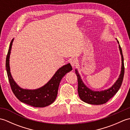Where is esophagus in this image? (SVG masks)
Wrapping results in <instances>:
<instances>
[{"instance_id": "1", "label": "esophagus", "mask_w": 130, "mask_h": 130, "mask_svg": "<svg viewBox=\"0 0 130 130\" xmlns=\"http://www.w3.org/2000/svg\"><path fill=\"white\" fill-rule=\"evenodd\" d=\"M70 63L73 68H75L78 64V60L75 59H73L70 60Z\"/></svg>"}]
</instances>
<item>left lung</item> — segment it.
<instances>
[{
    "label": "left lung",
    "mask_w": 130,
    "mask_h": 130,
    "mask_svg": "<svg viewBox=\"0 0 130 130\" xmlns=\"http://www.w3.org/2000/svg\"><path fill=\"white\" fill-rule=\"evenodd\" d=\"M117 42L119 43L118 41H117ZM119 48L120 54L121 55V58H122V67H121L120 75L113 85L107 90L101 91V92H94V91L90 90L84 85L82 80L81 79L80 75L78 73V71L75 70V74L77 76V78H78V92L80 98L83 101L85 102V103L91 104L99 105L104 104L107 103L112 97H113L116 94L118 90L120 89L122 83L124 73H125V67H124L123 56L122 48H121L120 45Z\"/></svg>",
    "instance_id": "8db88e82"
}]
</instances>
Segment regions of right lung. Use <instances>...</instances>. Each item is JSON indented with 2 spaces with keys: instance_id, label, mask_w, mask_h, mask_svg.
<instances>
[{
  "instance_id": "1",
  "label": "right lung",
  "mask_w": 130,
  "mask_h": 130,
  "mask_svg": "<svg viewBox=\"0 0 130 130\" xmlns=\"http://www.w3.org/2000/svg\"><path fill=\"white\" fill-rule=\"evenodd\" d=\"M13 39L11 41L6 58V70L10 85L14 94L21 102L35 107H45L52 104L56 98L60 83L66 74L73 70L70 63L58 70L47 83L35 90L23 89L12 78L10 72L9 57Z\"/></svg>"
}]
</instances>
